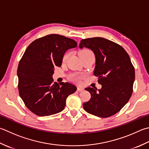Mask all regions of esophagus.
<instances>
[{"label":"esophagus","mask_w":149,"mask_h":149,"mask_svg":"<svg viewBox=\"0 0 149 149\" xmlns=\"http://www.w3.org/2000/svg\"><path fill=\"white\" fill-rule=\"evenodd\" d=\"M84 90V88H81V87H77V91L78 92H82V91H83Z\"/></svg>","instance_id":"1"}]
</instances>
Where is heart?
<instances>
[{"label":"heart","mask_w":149,"mask_h":149,"mask_svg":"<svg viewBox=\"0 0 149 149\" xmlns=\"http://www.w3.org/2000/svg\"><path fill=\"white\" fill-rule=\"evenodd\" d=\"M92 54V52H90V51H89V50H88V49H84V50L81 51V52H80L79 55H80V56H83V55H88V54ZM68 56H69V54H68V53H67V54H66L65 55H64L63 59V61L64 63L66 62L67 59H68ZM72 78L74 79V80H76V81L78 80V77H77V76H75V75H74V76H72Z\"/></svg>","instance_id":"heart-1"}]
</instances>
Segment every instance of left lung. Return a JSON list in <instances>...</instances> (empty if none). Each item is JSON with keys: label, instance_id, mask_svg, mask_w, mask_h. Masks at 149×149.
Listing matches in <instances>:
<instances>
[{"label": "left lung", "instance_id": "obj_1", "mask_svg": "<svg viewBox=\"0 0 149 149\" xmlns=\"http://www.w3.org/2000/svg\"><path fill=\"white\" fill-rule=\"evenodd\" d=\"M94 52L95 66L94 74L98 76L102 87H88L90 100L83 103L84 110L97 117L108 118L118 112L127 103L132 94L135 70L129 54L120 45L102 37L81 40L79 48Z\"/></svg>", "mask_w": 149, "mask_h": 149}]
</instances>
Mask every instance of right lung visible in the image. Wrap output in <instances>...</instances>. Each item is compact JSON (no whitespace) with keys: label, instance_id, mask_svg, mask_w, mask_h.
<instances>
[{"label":"right lung","instance_id":"add662e5","mask_svg":"<svg viewBox=\"0 0 149 149\" xmlns=\"http://www.w3.org/2000/svg\"><path fill=\"white\" fill-rule=\"evenodd\" d=\"M74 39L51 34L32 42L20 61L17 76L20 97L39 116L57 113L65 109L69 95L77 90L69 83H53L54 67H60L65 52L77 46Z\"/></svg>","mask_w":149,"mask_h":149}]
</instances>
